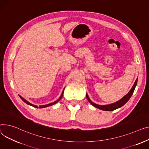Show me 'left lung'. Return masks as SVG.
<instances>
[{"label": "left lung", "instance_id": "1", "mask_svg": "<svg viewBox=\"0 0 149 149\" xmlns=\"http://www.w3.org/2000/svg\"><path fill=\"white\" fill-rule=\"evenodd\" d=\"M137 81H138V78H136V80L135 82L134 83V84L133 85L132 88L131 89L130 91L128 92V93L127 95H126L124 97H123L119 101H117L114 103L111 104L105 105H97V104H96L93 103V102H92V101L90 100V99H89L87 94H86V97L89 102H90L93 106L95 107L96 108H97L98 109H100V110H102L104 111H113L114 110H116V109H117L118 108L122 107L129 101V100H130V97H131V96L132 95V94L134 93L135 88L137 84Z\"/></svg>", "mask_w": 149, "mask_h": 149}]
</instances>
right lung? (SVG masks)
<instances>
[{
    "label": "right lung",
    "instance_id": "add662e5",
    "mask_svg": "<svg viewBox=\"0 0 149 149\" xmlns=\"http://www.w3.org/2000/svg\"><path fill=\"white\" fill-rule=\"evenodd\" d=\"M64 89H65V88H64ZM64 89H63V92H62V95H61V96H60V97H59L58 100L56 101H55V102H52V103H50V104H47V105H40L39 107V108H45V107H49V106H51V105H54V104H56L57 102H58L59 101H60L61 99L62 98V96H63V92H64ZM19 96L20 97V98L22 99V100L26 103V104H28V105H31V106H32V107H35V108H38V106H36V105H33V104H31L30 102H29L27 101H26V100H24V99L23 97H22L20 95H19Z\"/></svg>",
    "mask_w": 149,
    "mask_h": 149
}]
</instances>
